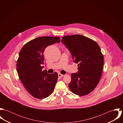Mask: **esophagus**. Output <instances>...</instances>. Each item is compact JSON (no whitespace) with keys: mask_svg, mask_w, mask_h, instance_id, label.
<instances>
[{"mask_svg":"<svg viewBox=\"0 0 123 123\" xmlns=\"http://www.w3.org/2000/svg\"><path fill=\"white\" fill-rule=\"evenodd\" d=\"M63 76H64L63 75H62V74H61V73H59V74H58V77H59V78H61Z\"/></svg>","mask_w":123,"mask_h":123,"instance_id":"34e87169","label":"esophagus"}]
</instances>
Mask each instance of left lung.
<instances>
[{
    "instance_id": "1",
    "label": "left lung",
    "mask_w": 123,
    "mask_h": 123,
    "mask_svg": "<svg viewBox=\"0 0 123 123\" xmlns=\"http://www.w3.org/2000/svg\"><path fill=\"white\" fill-rule=\"evenodd\" d=\"M62 42L69 50L78 71L71 74L69 87L74 94L83 96L96 87L100 79L104 58L98 44L80 35L62 37Z\"/></svg>"
}]
</instances>
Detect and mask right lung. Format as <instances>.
Segmentation results:
<instances>
[{"label": "right lung", "instance_id": "obj_1", "mask_svg": "<svg viewBox=\"0 0 123 123\" xmlns=\"http://www.w3.org/2000/svg\"><path fill=\"white\" fill-rule=\"evenodd\" d=\"M59 37L42 36L25 44L21 49L17 63L18 75L27 91L34 98L43 99L53 92L58 80V73H47L42 70L44 49L60 43Z\"/></svg>", "mask_w": 123, "mask_h": 123}]
</instances>
